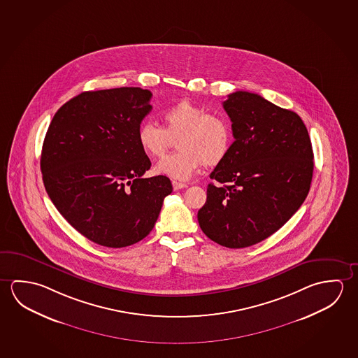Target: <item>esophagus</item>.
Here are the masks:
<instances>
[{"label":"esophagus","instance_id":"1","mask_svg":"<svg viewBox=\"0 0 358 358\" xmlns=\"http://www.w3.org/2000/svg\"><path fill=\"white\" fill-rule=\"evenodd\" d=\"M172 186H173V189L175 191H178V189H181V188L187 187V185L186 183H182V182L172 181Z\"/></svg>","mask_w":358,"mask_h":358}]
</instances>
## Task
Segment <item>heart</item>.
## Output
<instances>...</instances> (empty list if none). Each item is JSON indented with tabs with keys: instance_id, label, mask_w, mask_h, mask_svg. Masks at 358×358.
I'll return each instance as SVG.
<instances>
[{
	"instance_id": "b5f03b06",
	"label": "heart",
	"mask_w": 358,
	"mask_h": 358,
	"mask_svg": "<svg viewBox=\"0 0 358 358\" xmlns=\"http://www.w3.org/2000/svg\"><path fill=\"white\" fill-rule=\"evenodd\" d=\"M164 127L143 121L137 127V143L152 159H159L176 137L180 151L167 155L155 166L159 175L175 180H187L201 166H217L229 155L232 146V127L221 115L207 113L192 101L182 100L161 113Z\"/></svg>"
}]
</instances>
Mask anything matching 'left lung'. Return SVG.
I'll return each mask as SVG.
<instances>
[{"label": "left lung", "mask_w": 358, "mask_h": 358, "mask_svg": "<svg viewBox=\"0 0 358 358\" xmlns=\"http://www.w3.org/2000/svg\"><path fill=\"white\" fill-rule=\"evenodd\" d=\"M235 141L212 171L199 227L229 248L252 246L273 235L310 191L313 151L305 123L259 94L236 91L223 102Z\"/></svg>", "instance_id": "obj_1"}]
</instances>
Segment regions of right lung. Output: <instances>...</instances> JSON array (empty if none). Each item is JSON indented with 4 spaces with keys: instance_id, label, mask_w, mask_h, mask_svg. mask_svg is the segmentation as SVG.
<instances>
[{
    "instance_id": "add662e5",
    "label": "right lung",
    "mask_w": 358,
    "mask_h": 358,
    "mask_svg": "<svg viewBox=\"0 0 358 358\" xmlns=\"http://www.w3.org/2000/svg\"><path fill=\"white\" fill-rule=\"evenodd\" d=\"M151 91H87L59 107L41 153L43 185L73 229L101 246L143 240L159 218L170 178H143L151 161L137 127L152 110Z\"/></svg>"
}]
</instances>
